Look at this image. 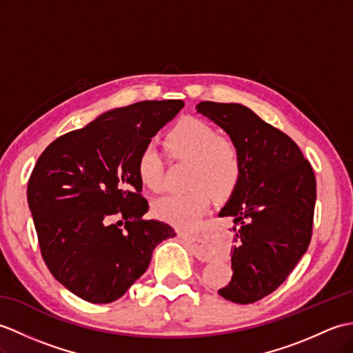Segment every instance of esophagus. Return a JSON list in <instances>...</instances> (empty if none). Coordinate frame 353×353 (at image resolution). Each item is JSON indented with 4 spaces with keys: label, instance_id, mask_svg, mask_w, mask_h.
<instances>
[{
    "label": "esophagus",
    "instance_id": "esophagus-1",
    "mask_svg": "<svg viewBox=\"0 0 353 353\" xmlns=\"http://www.w3.org/2000/svg\"><path fill=\"white\" fill-rule=\"evenodd\" d=\"M177 235L182 239H191V235L186 234L183 230H177ZM196 256L201 261H209L212 258V252L211 249H208V247H201V249H196Z\"/></svg>",
    "mask_w": 353,
    "mask_h": 353
}]
</instances>
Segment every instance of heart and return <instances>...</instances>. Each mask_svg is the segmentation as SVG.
I'll list each match as a JSON object with an SVG mask.
<instances>
[{"mask_svg": "<svg viewBox=\"0 0 353 353\" xmlns=\"http://www.w3.org/2000/svg\"><path fill=\"white\" fill-rule=\"evenodd\" d=\"M168 154L174 161L191 163L190 186L185 192H172L153 201V212L163 221L179 228H192L201 219L211 196L228 200L241 183L244 157L235 139L220 137L211 124L197 118H185L167 133ZM165 161L159 150L147 144L137 159V172L142 185L157 191L162 186Z\"/></svg>", "mask_w": 353, "mask_h": 353, "instance_id": "1", "label": "heart"}]
</instances>
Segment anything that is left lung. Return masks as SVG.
Segmentation results:
<instances>
[{"label":"left lung","mask_w":353,"mask_h":353,"mask_svg":"<svg viewBox=\"0 0 353 353\" xmlns=\"http://www.w3.org/2000/svg\"><path fill=\"white\" fill-rule=\"evenodd\" d=\"M197 112L241 147V183L221 211L235 223L230 282L219 294L253 303L281 287L308 250L317 185L311 163L288 134L236 103L201 101Z\"/></svg>","instance_id":"obj_1"}]
</instances>
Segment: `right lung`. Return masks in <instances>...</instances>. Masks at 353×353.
<instances>
[{"instance_id":"add662e5","label":"right lung","mask_w":353,"mask_h":353,"mask_svg":"<svg viewBox=\"0 0 353 353\" xmlns=\"http://www.w3.org/2000/svg\"><path fill=\"white\" fill-rule=\"evenodd\" d=\"M183 106L163 100L114 109L59 137L37 159L27 200L41 254L83 301H117L145 273L154 247L176 236L168 224L144 219L137 159Z\"/></svg>"}]
</instances>
